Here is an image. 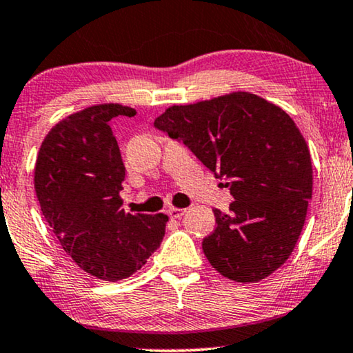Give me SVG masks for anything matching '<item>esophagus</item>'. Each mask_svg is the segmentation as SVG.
Here are the masks:
<instances>
[{
  "instance_id": "obj_1",
  "label": "esophagus",
  "mask_w": 353,
  "mask_h": 353,
  "mask_svg": "<svg viewBox=\"0 0 353 353\" xmlns=\"http://www.w3.org/2000/svg\"><path fill=\"white\" fill-rule=\"evenodd\" d=\"M186 209H178V207H170V209L167 210V214L170 215V219H180L181 215H185Z\"/></svg>"
}]
</instances>
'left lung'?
Here are the masks:
<instances>
[{"label":"left lung","instance_id":"8db88e82","mask_svg":"<svg viewBox=\"0 0 353 353\" xmlns=\"http://www.w3.org/2000/svg\"><path fill=\"white\" fill-rule=\"evenodd\" d=\"M154 127L186 144L225 178L234 201L214 210L216 226L202 241L207 260L236 283L262 281L289 259L312 199L310 151L294 120L248 91L170 105Z\"/></svg>","mask_w":353,"mask_h":353}]
</instances>
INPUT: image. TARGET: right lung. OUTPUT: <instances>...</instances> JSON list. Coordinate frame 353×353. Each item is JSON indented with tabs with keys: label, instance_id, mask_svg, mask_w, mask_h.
<instances>
[{
	"label": "right lung",
	"instance_id": "obj_1",
	"mask_svg": "<svg viewBox=\"0 0 353 353\" xmlns=\"http://www.w3.org/2000/svg\"><path fill=\"white\" fill-rule=\"evenodd\" d=\"M128 105H90L56 123L35 163V191L43 216L62 249L91 276L125 279L161 245L165 214L122 209L125 165L110 120L133 117Z\"/></svg>",
	"mask_w": 353,
	"mask_h": 353
}]
</instances>
